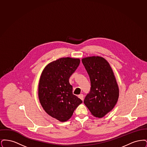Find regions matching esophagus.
Segmentation results:
<instances>
[{
    "instance_id": "34e87169",
    "label": "esophagus",
    "mask_w": 147,
    "mask_h": 147,
    "mask_svg": "<svg viewBox=\"0 0 147 147\" xmlns=\"http://www.w3.org/2000/svg\"><path fill=\"white\" fill-rule=\"evenodd\" d=\"M78 97L80 98L82 100H84V95H83V94H82L79 95H78Z\"/></svg>"
}]
</instances>
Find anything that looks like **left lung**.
Returning <instances> with one entry per match:
<instances>
[{
    "label": "left lung",
    "instance_id": "1",
    "mask_svg": "<svg viewBox=\"0 0 147 147\" xmlns=\"http://www.w3.org/2000/svg\"><path fill=\"white\" fill-rule=\"evenodd\" d=\"M82 63L91 83L84 104L94 116L101 118L111 111L117 102L119 89L116 78L110 65L101 57L84 58Z\"/></svg>",
    "mask_w": 147,
    "mask_h": 147
}]
</instances>
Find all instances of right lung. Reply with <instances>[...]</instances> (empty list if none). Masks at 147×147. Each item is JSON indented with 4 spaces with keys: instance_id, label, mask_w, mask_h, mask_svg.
Segmentation results:
<instances>
[{
    "instance_id": "right-lung-1",
    "label": "right lung",
    "mask_w": 147,
    "mask_h": 147,
    "mask_svg": "<svg viewBox=\"0 0 147 147\" xmlns=\"http://www.w3.org/2000/svg\"><path fill=\"white\" fill-rule=\"evenodd\" d=\"M80 64L79 58H61L43 70L38 85V98L44 110L61 122L68 120L82 100L73 94L69 79Z\"/></svg>"
}]
</instances>
